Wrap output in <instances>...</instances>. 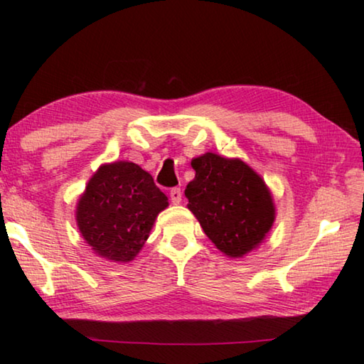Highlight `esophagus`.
Here are the masks:
<instances>
[{
  "instance_id": "34e87169",
  "label": "esophagus",
  "mask_w": 364,
  "mask_h": 364,
  "mask_svg": "<svg viewBox=\"0 0 364 364\" xmlns=\"http://www.w3.org/2000/svg\"><path fill=\"white\" fill-rule=\"evenodd\" d=\"M181 197H183V193H181L180 188H171L170 189V199H171V202H173L175 205L180 204Z\"/></svg>"
}]
</instances>
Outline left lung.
Listing matches in <instances>:
<instances>
[{
	"mask_svg": "<svg viewBox=\"0 0 364 364\" xmlns=\"http://www.w3.org/2000/svg\"><path fill=\"white\" fill-rule=\"evenodd\" d=\"M191 165L196 176L184 194L207 237L230 257L257 247L274 221L273 199L262 178L242 160L212 152Z\"/></svg>",
	"mask_w": 364,
	"mask_h": 364,
	"instance_id": "1",
	"label": "left lung"
}]
</instances>
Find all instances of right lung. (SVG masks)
Listing matches in <instances>:
<instances>
[{"label": "right lung", "instance_id": "1", "mask_svg": "<svg viewBox=\"0 0 364 364\" xmlns=\"http://www.w3.org/2000/svg\"><path fill=\"white\" fill-rule=\"evenodd\" d=\"M168 205L152 176L136 164L100 167L77 207L80 232L97 255L130 262L143 247L157 215Z\"/></svg>", "mask_w": 364, "mask_h": 364}]
</instances>
